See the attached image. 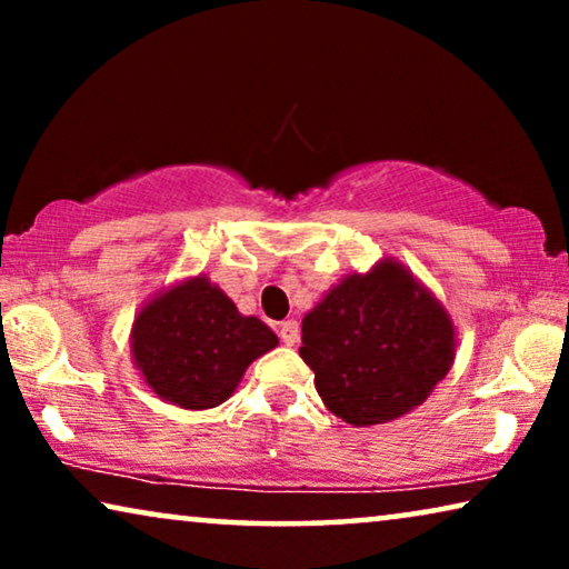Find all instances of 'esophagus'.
Instances as JSON below:
<instances>
[{"mask_svg":"<svg viewBox=\"0 0 569 569\" xmlns=\"http://www.w3.org/2000/svg\"><path fill=\"white\" fill-rule=\"evenodd\" d=\"M279 337H282V341H284L287 347L298 345V339H300V326H298V321H284L282 326H279Z\"/></svg>","mask_w":569,"mask_h":569,"instance_id":"esophagus-1","label":"esophagus"}]
</instances>
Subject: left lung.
<instances>
[{
	"label": "left lung",
	"mask_w": 569,
	"mask_h": 569,
	"mask_svg": "<svg viewBox=\"0 0 569 569\" xmlns=\"http://www.w3.org/2000/svg\"><path fill=\"white\" fill-rule=\"evenodd\" d=\"M446 306L383 256L341 277L302 318L300 357L326 409L355 427L393 422L430 399L456 360Z\"/></svg>",
	"instance_id": "1"
}]
</instances>
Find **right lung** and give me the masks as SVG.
Here are the masks:
<instances>
[{
	"instance_id": "1",
	"label": "right lung",
	"mask_w": 569,
	"mask_h": 569,
	"mask_svg": "<svg viewBox=\"0 0 569 569\" xmlns=\"http://www.w3.org/2000/svg\"><path fill=\"white\" fill-rule=\"evenodd\" d=\"M279 345L256 316H243L207 274L162 287L131 323V362L160 401L201 411L228 401L248 365Z\"/></svg>"
}]
</instances>
